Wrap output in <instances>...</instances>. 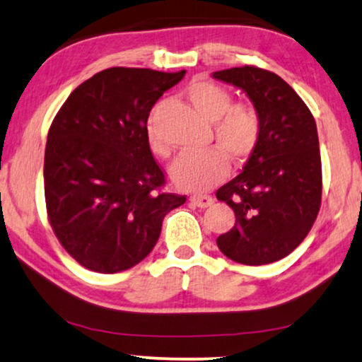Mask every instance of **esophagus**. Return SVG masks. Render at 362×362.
I'll list each match as a JSON object with an SVG mask.
<instances>
[{
	"label": "esophagus",
	"mask_w": 362,
	"mask_h": 362,
	"mask_svg": "<svg viewBox=\"0 0 362 362\" xmlns=\"http://www.w3.org/2000/svg\"><path fill=\"white\" fill-rule=\"evenodd\" d=\"M191 203L198 208H208L215 203V199L208 194H193L191 196Z\"/></svg>",
	"instance_id": "34e87169"
}]
</instances>
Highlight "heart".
I'll use <instances>...</instances> for the list:
<instances>
[{"label":"heart","mask_w":362,"mask_h":362,"mask_svg":"<svg viewBox=\"0 0 362 362\" xmlns=\"http://www.w3.org/2000/svg\"><path fill=\"white\" fill-rule=\"evenodd\" d=\"M186 93L196 112L208 120H216L215 139L230 158L243 160L253 153L260 137V119L252 107L231 105L230 92L208 80H196ZM147 137L156 154H168V147L156 131L154 119H149L147 124ZM222 151L211 147L180 156L171 166L173 181L180 188L189 191L209 189L218 185L230 171L228 158Z\"/></svg>","instance_id":"1"}]
</instances>
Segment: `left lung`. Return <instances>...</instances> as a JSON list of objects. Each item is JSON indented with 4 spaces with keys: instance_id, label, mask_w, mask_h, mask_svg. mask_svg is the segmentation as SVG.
Masks as SVG:
<instances>
[{
    "instance_id": "8db88e82",
    "label": "left lung",
    "mask_w": 362,
    "mask_h": 362,
    "mask_svg": "<svg viewBox=\"0 0 362 362\" xmlns=\"http://www.w3.org/2000/svg\"><path fill=\"white\" fill-rule=\"evenodd\" d=\"M252 100L260 137L243 171L216 191L236 223L216 238L223 255L243 265H267L292 253L320 208L322 166L315 120L279 75L257 66L213 72Z\"/></svg>"
}]
</instances>
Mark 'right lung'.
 Segmentation results:
<instances>
[{
  "label": "right lung",
  "instance_id": "right-lung-1",
  "mask_svg": "<svg viewBox=\"0 0 362 362\" xmlns=\"http://www.w3.org/2000/svg\"><path fill=\"white\" fill-rule=\"evenodd\" d=\"M185 74L102 70L53 119L43 166L48 220L62 247L88 270L132 269L154 248L164 216L186 202L160 191L164 173L147 137L151 109Z\"/></svg>",
  "mask_w": 362,
  "mask_h": 362
}]
</instances>
